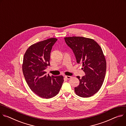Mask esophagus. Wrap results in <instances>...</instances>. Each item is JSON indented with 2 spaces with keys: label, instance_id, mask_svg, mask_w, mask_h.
<instances>
[{
  "label": "esophagus",
  "instance_id": "obj_1",
  "mask_svg": "<svg viewBox=\"0 0 126 126\" xmlns=\"http://www.w3.org/2000/svg\"><path fill=\"white\" fill-rule=\"evenodd\" d=\"M65 78L66 79H70L72 78V77L71 76H65Z\"/></svg>",
  "mask_w": 126,
  "mask_h": 126
}]
</instances>
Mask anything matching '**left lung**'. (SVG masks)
<instances>
[{
    "instance_id": "1",
    "label": "left lung",
    "mask_w": 126,
    "mask_h": 126,
    "mask_svg": "<svg viewBox=\"0 0 126 126\" xmlns=\"http://www.w3.org/2000/svg\"><path fill=\"white\" fill-rule=\"evenodd\" d=\"M66 44L73 50L78 63L82 64L86 76L80 78L79 85L75 88L78 95L90 97L101 89L104 81L107 63L102 49L94 39L81 36L64 37Z\"/></svg>"
}]
</instances>
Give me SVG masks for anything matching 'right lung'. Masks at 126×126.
I'll return each instance as SVG.
<instances>
[{"instance_id": "right-lung-1", "label": "right lung", "mask_w": 126, "mask_h": 126, "mask_svg": "<svg viewBox=\"0 0 126 126\" xmlns=\"http://www.w3.org/2000/svg\"><path fill=\"white\" fill-rule=\"evenodd\" d=\"M58 40L50 38L33 44L25 51L22 65L25 80L31 90L39 97L49 99L57 95L63 82V77L47 75L50 54Z\"/></svg>"}]
</instances>
